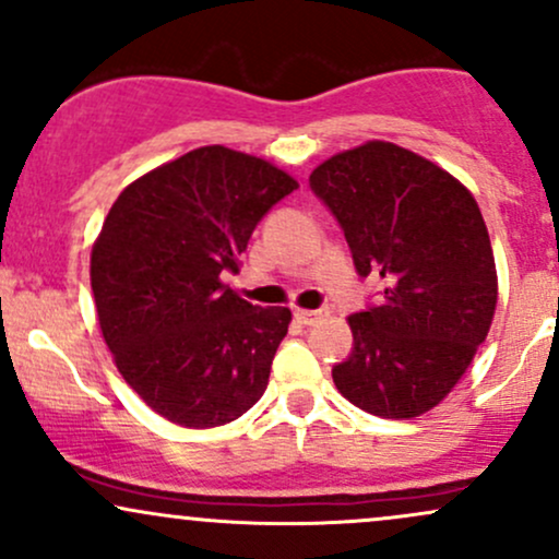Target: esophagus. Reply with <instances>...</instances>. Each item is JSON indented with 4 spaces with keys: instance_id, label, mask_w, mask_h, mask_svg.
<instances>
[{
    "instance_id": "34e87169",
    "label": "esophagus",
    "mask_w": 559,
    "mask_h": 559,
    "mask_svg": "<svg viewBox=\"0 0 559 559\" xmlns=\"http://www.w3.org/2000/svg\"><path fill=\"white\" fill-rule=\"evenodd\" d=\"M320 316H323V312H318V310H297V312H294V318H297L301 325H312L316 320H320Z\"/></svg>"
}]
</instances>
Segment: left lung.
<instances>
[{"mask_svg":"<svg viewBox=\"0 0 559 559\" xmlns=\"http://www.w3.org/2000/svg\"><path fill=\"white\" fill-rule=\"evenodd\" d=\"M310 189L349 243L355 271L383 278L378 305L349 318L333 383L378 418L436 407L486 342L497 267L476 199L431 159L368 141L318 165Z\"/></svg>","mask_w":559,"mask_h":559,"instance_id":"left-lung-1","label":"left lung"}]
</instances>
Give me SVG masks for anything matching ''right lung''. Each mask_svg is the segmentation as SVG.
Segmentation results:
<instances>
[{"label":"right lung","instance_id":"1","mask_svg":"<svg viewBox=\"0 0 559 559\" xmlns=\"http://www.w3.org/2000/svg\"><path fill=\"white\" fill-rule=\"evenodd\" d=\"M297 181L265 159L199 146L120 191L92 249L99 329L120 376L176 426L215 428L265 394L292 310L223 284Z\"/></svg>","mask_w":559,"mask_h":559}]
</instances>
